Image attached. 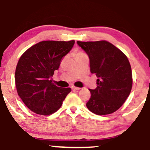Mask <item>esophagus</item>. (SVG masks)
I'll return each instance as SVG.
<instances>
[{
    "label": "esophagus",
    "instance_id": "obj_1",
    "mask_svg": "<svg viewBox=\"0 0 150 150\" xmlns=\"http://www.w3.org/2000/svg\"><path fill=\"white\" fill-rule=\"evenodd\" d=\"M72 89H75V90H79V89H80L81 88L80 87H75V86H73V87H72Z\"/></svg>",
    "mask_w": 150,
    "mask_h": 150
}]
</instances>
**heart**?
I'll use <instances>...</instances> for the list:
<instances>
[{
  "label": "heart",
  "mask_w": 150,
  "mask_h": 150,
  "mask_svg": "<svg viewBox=\"0 0 150 150\" xmlns=\"http://www.w3.org/2000/svg\"><path fill=\"white\" fill-rule=\"evenodd\" d=\"M79 53H78V54H79Z\"/></svg>",
  "instance_id": "1"
}]
</instances>
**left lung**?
<instances>
[{
	"label": "left lung",
	"mask_w": 150,
	"mask_h": 150,
	"mask_svg": "<svg viewBox=\"0 0 150 150\" xmlns=\"http://www.w3.org/2000/svg\"><path fill=\"white\" fill-rule=\"evenodd\" d=\"M89 58L90 71L97 77V88L89 89L91 97L86 106L97 115L112 113L130 94L132 70L126 56L106 41L77 42Z\"/></svg>",
	"instance_id": "left-lung-1"
}]
</instances>
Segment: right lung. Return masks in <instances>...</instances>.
I'll use <instances>...</instances> for the list:
<instances>
[{
  "label": "right lung",
  "instance_id": "right-lung-1",
  "mask_svg": "<svg viewBox=\"0 0 150 150\" xmlns=\"http://www.w3.org/2000/svg\"><path fill=\"white\" fill-rule=\"evenodd\" d=\"M74 44V40L44 41L27 49L19 59L15 85L19 97L32 111L48 116L61 108L71 89L53 85L52 77Z\"/></svg>",
  "mask_w": 150,
  "mask_h": 150
}]
</instances>
